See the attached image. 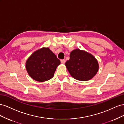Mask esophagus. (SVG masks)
Wrapping results in <instances>:
<instances>
[{
    "instance_id": "obj_1",
    "label": "esophagus",
    "mask_w": 124,
    "mask_h": 124,
    "mask_svg": "<svg viewBox=\"0 0 124 124\" xmlns=\"http://www.w3.org/2000/svg\"><path fill=\"white\" fill-rule=\"evenodd\" d=\"M61 63H62V64H64V63H65V60L64 59L61 60Z\"/></svg>"
}]
</instances>
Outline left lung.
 Instances as JSON below:
<instances>
[{"label":"left lung","instance_id":"obj_1","mask_svg":"<svg viewBox=\"0 0 124 124\" xmlns=\"http://www.w3.org/2000/svg\"><path fill=\"white\" fill-rule=\"evenodd\" d=\"M65 66L70 76L80 81L92 79L99 68L97 60L93 54L79 49L70 52Z\"/></svg>","mask_w":124,"mask_h":124}]
</instances>
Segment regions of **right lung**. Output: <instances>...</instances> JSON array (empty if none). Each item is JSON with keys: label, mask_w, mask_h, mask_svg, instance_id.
Segmentation results:
<instances>
[{"label": "right lung", "mask_w": 124, "mask_h": 124, "mask_svg": "<svg viewBox=\"0 0 124 124\" xmlns=\"http://www.w3.org/2000/svg\"><path fill=\"white\" fill-rule=\"evenodd\" d=\"M60 60L49 48H41L34 51L27 59L25 67L33 79L39 82L47 81L54 77Z\"/></svg>", "instance_id": "1"}]
</instances>
